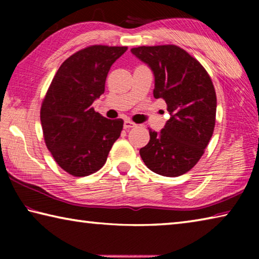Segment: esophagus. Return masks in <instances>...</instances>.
I'll list each match as a JSON object with an SVG mask.
<instances>
[{
	"instance_id": "obj_1",
	"label": "esophagus",
	"mask_w": 259,
	"mask_h": 259,
	"mask_svg": "<svg viewBox=\"0 0 259 259\" xmlns=\"http://www.w3.org/2000/svg\"><path fill=\"white\" fill-rule=\"evenodd\" d=\"M123 126H124V129H130V128H135V126H136V123H134V122H131L130 120H124V123H123Z\"/></svg>"
}]
</instances>
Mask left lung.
<instances>
[{"label": "left lung", "mask_w": 259, "mask_h": 259, "mask_svg": "<svg viewBox=\"0 0 259 259\" xmlns=\"http://www.w3.org/2000/svg\"><path fill=\"white\" fill-rule=\"evenodd\" d=\"M133 55L154 75L155 98H163L170 119L139 153L153 172L182 176L196 164L211 138L217 99L211 78L198 60L176 46L138 47Z\"/></svg>", "instance_id": "obj_1"}]
</instances>
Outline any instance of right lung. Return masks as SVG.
<instances>
[{"mask_svg":"<svg viewBox=\"0 0 259 259\" xmlns=\"http://www.w3.org/2000/svg\"><path fill=\"white\" fill-rule=\"evenodd\" d=\"M126 47L93 46L61 64L41 107L48 150L65 171L84 177L102 168L123 121L108 120L91 105L105 91L112 65Z\"/></svg>","mask_w":259,"mask_h":259,"instance_id":"obj_1","label":"right lung"}]
</instances>
